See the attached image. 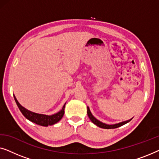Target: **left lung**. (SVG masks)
Listing matches in <instances>:
<instances>
[{"label":"left lung","instance_id":"left-lung-1","mask_svg":"<svg viewBox=\"0 0 159 159\" xmlns=\"http://www.w3.org/2000/svg\"><path fill=\"white\" fill-rule=\"evenodd\" d=\"M88 115L89 118H90V121H92L93 124H95V125H97L98 127H99L101 128H103V129H115V128L119 127H121V126L125 125V124L128 123L129 121H130L132 119H129V120H127V121H122V122H120L118 124H115V125H106V124L103 123V122H101V121H100L99 120H98L97 119H95V117L93 116V114H91L90 108H89L88 106Z\"/></svg>","mask_w":159,"mask_h":159}]
</instances>
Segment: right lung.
<instances>
[{"label": "right lung", "instance_id": "obj_1", "mask_svg": "<svg viewBox=\"0 0 159 159\" xmlns=\"http://www.w3.org/2000/svg\"><path fill=\"white\" fill-rule=\"evenodd\" d=\"M14 100L16 101V105L18 106L20 111L22 113V114L27 118L28 120L31 121L32 122H34L37 124V125L43 126V127H48L49 125H53L54 124L57 123L58 121H59L64 114V108L66 103L64 104L63 106L62 109L56 113L55 114L51 115H45V114H37V113L30 111L26 109L25 107H23L22 106H21V104L19 103L17 99L14 95Z\"/></svg>", "mask_w": 159, "mask_h": 159}]
</instances>
